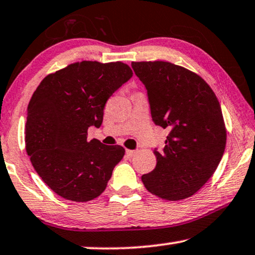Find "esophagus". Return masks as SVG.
Listing matches in <instances>:
<instances>
[{
	"label": "esophagus",
	"mask_w": 255,
	"mask_h": 255,
	"mask_svg": "<svg viewBox=\"0 0 255 255\" xmlns=\"http://www.w3.org/2000/svg\"><path fill=\"white\" fill-rule=\"evenodd\" d=\"M126 154L129 156V157H133V156L137 154V150H129V149H127V150H126Z\"/></svg>",
	"instance_id": "1"
}]
</instances>
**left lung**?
Returning a JSON list of instances; mask_svg holds the SVG:
<instances>
[{
  "instance_id": "left-lung-1",
  "label": "left lung",
  "mask_w": 255,
  "mask_h": 255,
  "mask_svg": "<svg viewBox=\"0 0 255 255\" xmlns=\"http://www.w3.org/2000/svg\"><path fill=\"white\" fill-rule=\"evenodd\" d=\"M147 88L152 121L169 129L156 167L142 176L149 192L167 201L196 193L211 178L223 157L226 128L222 108L206 81L169 62H133Z\"/></svg>"
}]
</instances>
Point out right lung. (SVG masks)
Instances as JSON below:
<instances>
[{"label": "right lung", "instance_id": "obj_1", "mask_svg": "<svg viewBox=\"0 0 255 255\" xmlns=\"http://www.w3.org/2000/svg\"><path fill=\"white\" fill-rule=\"evenodd\" d=\"M133 71L121 62H78L46 76L33 92L25 124V149L33 168L57 195L88 202L105 191L121 145L87 140L103 124L107 100Z\"/></svg>", "mask_w": 255, "mask_h": 255}]
</instances>
